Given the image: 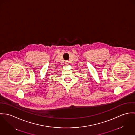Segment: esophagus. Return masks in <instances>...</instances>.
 Here are the masks:
<instances>
[{
    "mask_svg": "<svg viewBox=\"0 0 135 135\" xmlns=\"http://www.w3.org/2000/svg\"><path fill=\"white\" fill-rule=\"evenodd\" d=\"M67 62H68V61H67ZM68 64V62H66V64Z\"/></svg>",
    "mask_w": 135,
    "mask_h": 135,
    "instance_id": "1",
    "label": "esophagus"
}]
</instances>
